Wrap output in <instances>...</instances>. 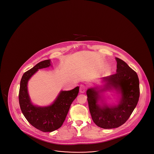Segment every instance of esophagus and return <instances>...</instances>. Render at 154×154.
<instances>
[{"instance_id": "esophagus-1", "label": "esophagus", "mask_w": 154, "mask_h": 154, "mask_svg": "<svg viewBox=\"0 0 154 154\" xmlns=\"http://www.w3.org/2000/svg\"><path fill=\"white\" fill-rule=\"evenodd\" d=\"M87 89V87L86 85L84 84H81L80 87V92L81 93H84Z\"/></svg>"}]
</instances>
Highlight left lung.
Instances as JSON below:
<instances>
[{"mask_svg": "<svg viewBox=\"0 0 154 154\" xmlns=\"http://www.w3.org/2000/svg\"><path fill=\"white\" fill-rule=\"evenodd\" d=\"M117 73L103 77L107 89H114L121 94L119 104L114 106H100V96L96 88L87 91L88 106L93 121L103 129H112L124 124L131 116L139 102V80L138 75L121 59L116 58ZM104 90V89L102 91Z\"/></svg>", "mask_w": 154, "mask_h": 154, "instance_id": "obj_1", "label": "left lung"}]
</instances>
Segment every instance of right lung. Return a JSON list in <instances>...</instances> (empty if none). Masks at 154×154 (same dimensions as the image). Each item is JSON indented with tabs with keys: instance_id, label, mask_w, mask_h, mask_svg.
Wrapping results in <instances>:
<instances>
[{
	"instance_id": "right-lung-1",
	"label": "right lung",
	"mask_w": 154,
	"mask_h": 154,
	"mask_svg": "<svg viewBox=\"0 0 154 154\" xmlns=\"http://www.w3.org/2000/svg\"><path fill=\"white\" fill-rule=\"evenodd\" d=\"M50 65V60H45L24 73L19 91V103L24 117L33 126L44 132H53L62 126L72 103L79 92V87L70 91H61L55 102L47 107L33 105L28 93V80L38 69Z\"/></svg>"
}]
</instances>
